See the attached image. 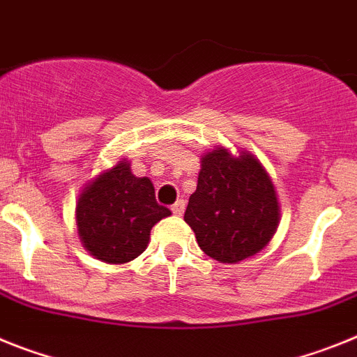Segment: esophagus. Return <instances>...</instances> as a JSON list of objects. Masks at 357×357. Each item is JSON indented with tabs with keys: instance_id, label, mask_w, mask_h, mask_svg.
<instances>
[{
	"instance_id": "1",
	"label": "esophagus",
	"mask_w": 357,
	"mask_h": 357,
	"mask_svg": "<svg viewBox=\"0 0 357 357\" xmlns=\"http://www.w3.org/2000/svg\"><path fill=\"white\" fill-rule=\"evenodd\" d=\"M170 210H172V213H174V215H181V213L185 212V201L183 199L176 201V203L170 206Z\"/></svg>"
}]
</instances>
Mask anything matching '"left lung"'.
<instances>
[{
  "mask_svg": "<svg viewBox=\"0 0 357 357\" xmlns=\"http://www.w3.org/2000/svg\"><path fill=\"white\" fill-rule=\"evenodd\" d=\"M278 215L275 187L252 154L234 158L219 147L201 158L185 221L206 255L225 264L255 255L277 231Z\"/></svg>",
  "mask_w": 357,
  "mask_h": 357,
  "instance_id": "left-lung-1",
  "label": "left lung"
}]
</instances>
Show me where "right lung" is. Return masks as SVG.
Returning <instances> with one entry per match:
<instances>
[{
    "label": "right lung",
    "instance_id": "obj_1",
    "mask_svg": "<svg viewBox=\"0 0 357 357\" xmlns=\"http://www.w3.org/2000/svg\"><path fill=\"white\" fill-rule=\"evenodd\" d=\"M169 215L170 210L158 204L151 179L135 178L127 161L89 183L77 203L80 241L91 255L109 264L144 253L151 228Z\"/></svg>",
    "mask_w": 357,
    "mask_h": 357
}]
</instances>
